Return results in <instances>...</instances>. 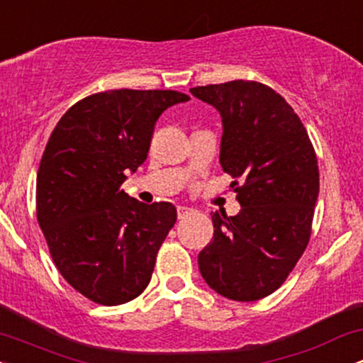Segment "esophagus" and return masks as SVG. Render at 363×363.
<instances>
[{
	"label": "esophagus",
	"instance_id": "34e87169",
	"mask_svg": "<svg viewBox=\"0 0 363 363\" xmlns=\"http://www.w3.org/2000/svg\"><path fill=\"white\" fill-rule=\"evenodd\" d=\"M189 211H191V208H187L184 205L177 206V216H179V218H184V216L189 215Z\"/></svg>",
	"mask_w": 363,
	"mask_h": 363
}]
</instances>
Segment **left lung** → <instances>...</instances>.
Masks as SVG:
<instances>
[{
    "instance_id": "left-lung-1",
    "label": "left lung",
    "mask_w": 363,
    "mask_h": 363,
    "mask_svg": "<svg viewBox=\"0 0 363 363\" xmlns=\"http://www.w3.org/2000/svg\"><path fill=\"white\" fill-rule=\"evenodd\" d=\"M191 94L222 116L220 164L240 203L239 215L211 216L199 272L230 301H259L280 289L309 244L318 157L301 118L264 83L234 80Z\"/></svg>"
}]
</instances>
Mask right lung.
Instances as JSON below:
<instances>
[{
  "label": "right lung",
  "mask_w": 363,
  "mask_h": 363,
  "mask_svg": "<svg viewBox=\"0 0 363 363\" xmlns=\"http://www.w3.org/2000/svg\"><path fill=\"white\" fill-rule=\"evenodd\" d=\"M186 101L176 90L99 91L69 107L45 145L37 222L62 278L91 302L119 306L148 286L177 210L121 184L147 160L162 112Z\"/></svg>",
  "instance_id": "obj_1"
}]
</instances>
